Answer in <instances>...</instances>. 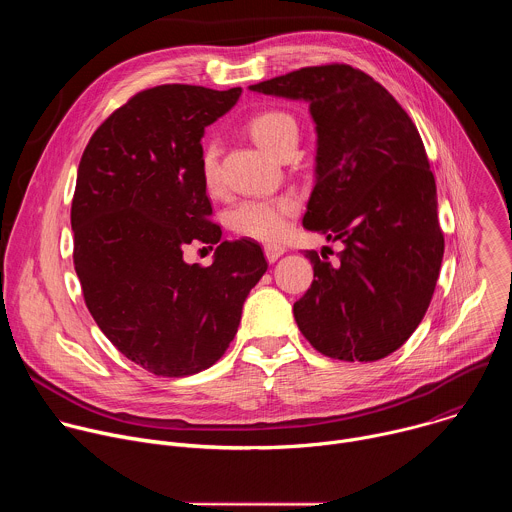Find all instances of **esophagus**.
<instances>
[{"label": "esophagus", "mask_w": 512, "mask_h": 512, "mask_svg": "<svg viewBox=\"0 0 512 512\" xmlns=\"http://www.w3.org/2000/svg\"><path fill=\"white\" fill-rule=\"evenodd\" d=\"M283 253H285V247H281V245H267L265 247V257H267L269 263H275Z\"/></svg>", "instance_id": "34e87169"}]
</instances>
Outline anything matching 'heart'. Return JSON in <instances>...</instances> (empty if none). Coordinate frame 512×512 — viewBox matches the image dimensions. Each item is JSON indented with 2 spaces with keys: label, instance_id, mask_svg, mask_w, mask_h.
Instances as JSON below:
<instances>
[{
  "label": "heart",
  "instance_id": "b5f03b06",
  "mask_svg": "<svg viewBox=\"0 0 512 512\" xmlns=\"http://www.w3.org/2000/svg\"><path fill=\"white\" fill-rule=\"evenodd\" d=\"M249 133L261 150L279 158L285 148L298 143L300 129L294 115L279 109H269L257 113L249 121ZM200 174L208 192H216L221 188V166H218V148L214 143H208L202 152ZM294 212V198H247L231 208L229 225L243 237L271 243L285 233Z\"/></svg>",
  "mask_w": 512,
  "mask_h": 512
}]
</instances>
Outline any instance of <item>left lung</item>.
<instances>
[{"mask_svg": "<svg viewBox=\"0 0 512 512\" xmlns=\"http://www.w3.org/2000/svg\"><path fill=\"white\" fill-rule=\"evenodd\" d=\"M249 91L310 105L316 182L302 225L344 245L338 265L304 251L314 281L294 304L298 328L330 358L389 356L423 320L444 257L417 127L383 85L348 64L306 66Z\"/></svg>", "mask_w": 512, "mask_h": 512, "instance_id": "left-lung-1", "label": "left lung"}]
</instances>
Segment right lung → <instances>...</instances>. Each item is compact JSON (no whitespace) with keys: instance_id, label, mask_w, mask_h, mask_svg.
<instances>
[{"instance_id":"1","label":"right lung","mask_w":512,"mask_h":512,"mask_svg":"<svg viewBox=\"0 0 512 512\" xmlns=\"http://www.w3.org/2000/svg\"><path fill=\"white\" fill-rule=\"evenodd\" d=\"M241 93L141 91L93 133L79 164L70 225L87 308L121 354L158 377L212 367L267 271L255 241H221L200 174L204 127ZM194 240L217 245L208 268L183 261Z\"/></svg>"}]
</instances>
